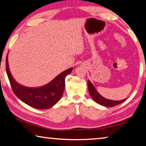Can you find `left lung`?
<instances>
[{"mask_svg":"<svg viewBox=\"0 0 146 146\" xmlns=\"http://www.w3.org/2000/svg\"><path fill=\"white\" fill-rule=\"evenodd\" d=\"M88 87L89 93H90L91 98H93L94 101H95V102H97L98 104L106 106V107L111 108L113 107V106H117L118 104H120L123 102L127 99V98H125V99L122 100H112L107 99V98L103 97L102 95H100V94L98 93L97 90H96L95 87H94L93 84L89 80H88Z\"/></svg>","mask_w":146,"mask_h":146,"instance_id":"obj_1","label":"left lung"}]
</instances>
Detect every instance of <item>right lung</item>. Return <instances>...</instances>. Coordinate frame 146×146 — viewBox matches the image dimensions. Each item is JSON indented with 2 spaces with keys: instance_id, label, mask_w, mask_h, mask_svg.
I'll return each mask as SVG.
<instances>
[{
  "instance_id": "1",
  "label": "right lung",
  "mask_w": 146,
  "mask_h": 146,
  "mask_svg": "<svg viewBox=\"0 0 146 146\" xmlns=\"http://www.w3.org/2000/svg\"><path fill=\"white\" fill-rule=\"evenodd\" d=\"M8 53L6 56V67L9 82L14 93L21 101L31 107L46 110L52 108L60 100L65 88V78L73 68H71L59 74L47 84L37 88H29L17 82L9 71Z\"/></svg>"
}]
</instances>
